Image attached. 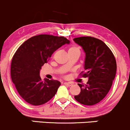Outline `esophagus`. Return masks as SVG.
I'll return each mask as SVG.
<instances>
[{"label":"esophagus","mask_w":130,"mask_h":130,"mask_svg":"<svg viewBox=\"0 0 130 130\" xmlns=\"http://www.w3.org/2000/svg\"><path fill=\"white\" fill-rule=\"evenodd\" d=\"M64 84H65V86H68V87L72 86V83H64Z\"/></svg>","instance_id":"34e87169"}]
</instances>
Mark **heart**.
Instances as JSON below:
<instances>
[{
  "label": "heart",
  "instance_id": "b5f03b06",
  "mask_svg": "<svg viewBox=\"0 0 130 130\" xmlns=\"http://www.w3.org/2000/svg\"><path fill=\"white\" fill-rule=\"evenodd\" d=\"M75 51L80 52V50H79V49L78 47H77V46H71V47H70L69 50H68V52L69 51Z\"/></svg>",
  "mask_w": 130,
  "mask_h": 130
}]
</instances>
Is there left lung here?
Here are the masks:
<instances>
[{
  "mask_svg": "<svg viewBox=\"0 0 130 130\" xmlns=\"http://www.w3.org/2000/svg\"><path fill=\"white\" fill-rule=\"evenodd\" d=\"M73 40L86 54L83 76L89 79L87 84H78L80 92L74 98L84 105H94L102 100L111 89L117 70L116 59L108 46L100 40L82 37Z\"/></svg>",
  "mask_w": 130,
  "mask_h": 130,
  "instance_id": "obj_1",
  "label": "left lung"
}]
</instances>
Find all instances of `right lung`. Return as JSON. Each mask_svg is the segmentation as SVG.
Wrapping results in <instances>:
<instances>
[{
	"label": "right lung",
	"mask_w": 130,
	"mask_h": 130,
	"mask_svg": "<svg viewBox=\"0 0 130 130\" xmlns=\"http://www.w3.org/2000/svg\"><path fill=\"white\" fill-rule=\"evenodd\" d=\"M70 43L63 37L43 34L31 37L19 46L11 61V77L27 103L41 105L56 95L60 82L46 78L42 80L40 71L55 51Z\"/></svg>",
	"instance_id": "1"
}]
</instances>
